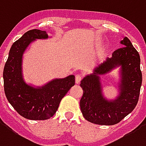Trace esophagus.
Masks as SVG:
<instances>
[{
  "label": "esophagus",
  "instance_id": "esophagus-1",
  "mask_svg": "<svg viewBox=\"0 0 146 146\" xmlns=\"http://www.w3.org/2000/svg\"><path fill=\"white\" fill-rule=\"evenodd\" d=\"M75 79H76V84H80V82L82 80V76H80V75H76Z\"/></svg>",
  "mask_w": 146,
  "mask_h": 146
}]
</instances>
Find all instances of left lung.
<instances>
[{
  "instance_id": "obj_1",
  "label": "left lung",
  "mask_w": 146,
  "mask_h": 146,
  "mask_svg": "<svg viewBox=\"0 0 146 146\" xmlns=\"http://www.w3.org/2000/svg\"><path fill=\"white\" fill-rule=\"evenodd\" d=\"M121 44L124 47L114 51L111 58L108 57L80 82L84 94L80 106L83 116L90 122L115 125L130 114L138 103L142 81L140 56L127 37ZM117 67L120 68L119 94L115 99L108 100L103 96L100 76Z\"/></svg>"
}]
</instances>
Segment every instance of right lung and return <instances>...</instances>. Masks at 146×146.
I'll use <instances>...</instances> for the list:
<instances>
[{
    "mask_svg": "<svg viewBox=\"0 0 146 146\" xmlns=\"http://www.w3.org/2000/svg\"><path fill=\"white\" fill-rule=\"evenodd\" d=\"M46 31L32 29L13 43L3 72L4 93L18 114L29 120H46L56 112L59 103L75 84V76L53 79L42 87L25 81L22 58L26 48L37 39H47Z\"/></svg>",
    "mask_w": 146,
    "mask_h": 146,
    "instance_id": "right-lung-1",
    "label": "right lung"
}]
</instances>
